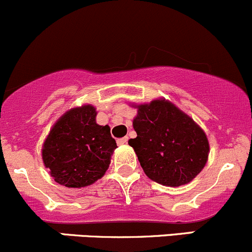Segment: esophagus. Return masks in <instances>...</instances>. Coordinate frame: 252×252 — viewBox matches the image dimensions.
Returning <instances> with one entry per match:
<instances>
[{
    "instance_id": "esophagus-1",
    "label": "esophagus",
    "mask_w": 252,
    "mask_h": 252,
    "mask_svg": "<svg viewBox=\"0 0 252 252\" xmlns=\"http://www.w3.org/2000/svg\"><path fill=\"white\" fill-rule=\"evenodd\" d=\"M127 141H128V138H127V137H124V138H119L116 142H118L119 145H124L127 143Z\"/></svg>"
}]
</instances>
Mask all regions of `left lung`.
<instances>
[{"instance_id":"1","label":"left lung","mask_w":252,"mask_h":252,"mask_svg":"<svg viewBox=\"0 0 252 252\" xmlns=\"http://www.w3.org/2000/svg\"><path fill=\"white\" fill-rule=\"evenodd\" d=\"M133 107L138 109L133 119L137 137L128 144L145 175L167 187L193 181L206 165L210 153L201 127L164 98Z\"/></svg>"}]
</instances>
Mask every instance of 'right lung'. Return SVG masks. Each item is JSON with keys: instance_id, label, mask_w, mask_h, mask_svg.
I'll return each mask as SVG.
<instances>
[{"instance_id": "add662e5", "label": "right lung", "mask_w": 252, "mask_h": 252, "mask_svg": "<svg viewBox=\"0 0 252 252\" xmlns=\"http://www.w3.org/2000/svg\"><path fill=\"white\" fill-rule=\"evenodd\" d=\"M91 104L72 108L54 124L42 147L43 164L57 183L68 188L93 184L104 176L116 149L110 127L95 123Z\"/></svg>"}]
</instances>
